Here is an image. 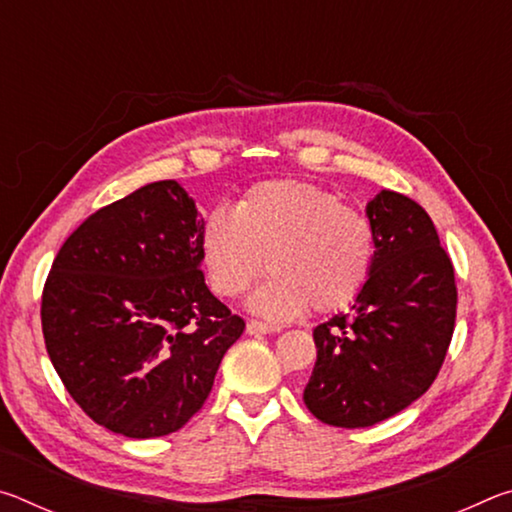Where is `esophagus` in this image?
I'll return each mask as SVG.
<instances>
[{"mask_svg":"<svg viewBox=\"0 0 512 512\" xmlns=\"http://www.w3.org/2000/svg\"><path fill=\"white\" fill-rule=\"evenodd\" d=\"M246 332H248V334H273V332H280V327L262 323V320H248Z\"/></svg>","mask_w":512,"mask_h":512,"instance_id":"esophagus-1","label":"esophagus"}]
</instances>
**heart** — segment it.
<instances>
[{
  "instance_id": "b5f03b06",
  "label": "heart",
  "mask_w": 512,
  "mask_h": 512,
  "mask_svg": "<svg viewBox=\"0 0 512 512\" xmlns=\"http://www.w3.org/2000/svg\"><path fill=\"white\" fill-rule=\"evenodd\" d=\"M377 235L370 216L305 180H262L248 187L235 210L207 214L201 257L210 287L239 298L264 266L271 277L250 298L268 320L348 307L370 280Z\"/></svg>"
}]
</instances>
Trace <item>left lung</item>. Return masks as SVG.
Masks as SVG:
<instances>
[{"mask_svg": "<svg viewBox=\"0 0 512 512\" xmlns=\"http://www.w3.org/2000/svg\"><path fill=\"white\" fill-rule=\"evenodd\" d=\"M377 255L350 314L314 329L305 404L332 427H372L429 391L452 343L456 280L433 221L409 196L368 203Z\"/></svg>", "mask_w": 512, "mask_h": 512, "instance_id": "8db88e82", "label": "left lung"}]
</instances>
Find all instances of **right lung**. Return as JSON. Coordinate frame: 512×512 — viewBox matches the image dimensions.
Listing matches in <instances>:
<instances>
[{"mask_svg": "<svg viewBox=\"0 0 512 512\" xmlns=\"http://www.w3.org/2000/svg\"><path fill=\"white\" fill-rule=\"evenodd\" d=\"M205 221L176 180L90 214L42 289V334L72 400L128 438L167 436L203 409L244 318L201 271Z\"/></svg>", "mask_w": 512, "mask_h": 512, "instance_id": "add662e5", "label": "right lung"}]
</instances>
